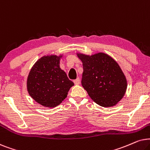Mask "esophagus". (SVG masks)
<instances>
[{"label":"esophagus","instance_id":"esophagus-1","mask_svg":"<svg viewBox=\"0 0 150 150\" xmlns=\"http://www.w3.org/2000/svg\"><path fill=\"white\" fill-rule=\"evenodd\" d=\"M73 81L74 83H75V84H79V83H80V79H79V77H77V78L76 79H75Z\"/></svg>","mask_w":150,"mask_h":150}]
</instances>
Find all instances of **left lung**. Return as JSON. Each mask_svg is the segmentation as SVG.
Here are the masks:
<instances>
[{
    "label": "left lung",
    "mask_w": 150,
    "mask_h": 150,
    "mask_svg": "<svg viewBox=\"0 0 150 150\" xmlns=\"http://www.w3.org/2000/svg\"><path fill=\"white\" fill-rule=\"evenodd\" d=\"M77 56L83 63L81 85L91 98L102 107L115 105L127 88L126 78L117 62L103 53Z\"/></svg>",
    "instance_id": "1"
}]
</instances>
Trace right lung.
Masks as SVG:
<instances>
[{"label": "right lung", "instance_id": "obj_1", "mask_svg": "<svg viewBox=\"0 0 150 150\" xmlns=\"http://www.w3.org/2000/svg\"><path fill=\"white\" fill-rule=\"evenodd\" d=\"M61 57H42L33 66L28 75V93L43 106L53 108L60 104L74 85L59 67Z\"/></svg>", "mask_w": 150, "mask_h": 150}]
</instances>
